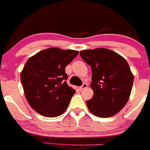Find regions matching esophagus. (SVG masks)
<instances>
[{
  "instance_id": "esophagus-1",
  "label": "esophagus",
  "mask_w": 150,
  "mask_h": 150,
  "mask_svg": "<svg viewBox=\"0 0 150 150\" xmlns=\"http://www.w3.org/2000/svg\"><path fill=\"white\" fill-rule=\"evenodd\" d=\"M87 87H88V84H87V83H83L82 86H81V87H79V89L81 90V91H82V90H83L84 88H87Z\"/></svg>"
}]
</instances>
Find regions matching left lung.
<instances>
[{"label":"left lung","instance_id":"8db88e82","mask_svg":"<svg viewBox=\"0 0 150 150\" xmlns=\"http://www.w3.org/2000/svg\"><path fill=\"white\" fill-rule=\"evenodd\" d=\"M80 55L92 72L90 86L94 95L86 102L88 110L101 118L115 115L128 101L133 86V75L127 61L105 48L82 50Z\"/></svg>","mask_w":150,"mask_h":150}]
</instances>
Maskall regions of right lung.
I'll use <instances>...</instances> for the list:
<instances>
[{
	"label": "right lung",
	"instance_id": "obj_1",
	"mask_svg": "<svg viewBox=\"0 0 150 150\" xmlns=\"http://www.w3.org/2000/svg\"><path fill=\"white\" fill-rule=\"evenodd\" d=\"M78 51L51 47L30 57L20 75L25 96L41 115L56 117L67 110L75 90L67 85L65 67Z\"/></svg>",
	"mask_w": 150,
	"mask_h": 150
}]
</instances>
